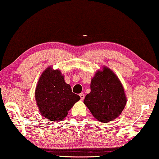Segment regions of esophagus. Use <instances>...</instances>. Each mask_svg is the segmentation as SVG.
I'll return each mask as SVG.
<instances>
[{"label":"esophagus","instance_id":"34e87169","mask_svg":"<svg viewBox=\"0 0 159 159\" xmlns=\"http://www.w3.org/2000/svg\"><path fill=\"white\" fill-rule=\"evenodd\" d=\"M80 99L82 101V100H84V95L83 94V93H80Z\"/></svg>","mask_w":159,"mask_h":159}]
</instances>
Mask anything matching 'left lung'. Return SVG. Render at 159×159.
<instances>
[{"label":"left lung","mask_w":159,"mask_h":159,"mask_svg":"<svg viewBox=\"0 0 159 159\" xmlns=\"http://www.w3.org/2000/svg\"><path fill=\"white\" fill-rule=\"evenodd\" d=\"M127 103L122 84L113 71L106 67L98 71L91 80L90 93L84 103L97 120L112 121L119 116Z\"/></svg>","instance_id":"1"}]
</instances>
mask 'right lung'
I'll list each match as a JSON object with an SVG mask.
<instances>
[{"label":"right lung","mask_w":159,"mask_h":159,"mask_svg":"<svg viewBox=\"0 0 159 159\" xmlns=\"http://www.w3.org/2000/svg\"><path fill=\"white\" fill-rule=\"evenodd\" d=\"M35 99L40 114L45 118L59 121L66 116L80 97L72 93L71 86L65 82L59 70H52L49 67L40 76L35 90Z\"/></svg>","instance_id":"1"}]
</instances>
